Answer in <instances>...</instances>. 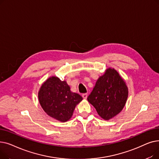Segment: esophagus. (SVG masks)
Listing matches in <instances>:
<instances>
[{
  "label": "esophagus",
  "mask_w": 159,
  "mask_h": 159,
  "mask_svg": "<svg viewBox=\"0 0 159 159\" xmlns=\"http://www.w3.org/2000/svg\"><path fill=\"white\" fill-rule=\"evenodd\" d=\"M87 97H88V94L87 93L82 94V97H83V98H84V99H86Z\"/></svg>",
  "instance_id": "esophagus-1"
}]
</instances>
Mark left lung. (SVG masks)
Here are the masks:
<instances>
[{"label": "left lung", "mask_w": 159, "mask_h": 159, "mask_svg": "<svg viewBox=\"0 0 159 159\" xmlns=\"http://www.w3.org/2000/svg\"><path fill=\"white\" fill-rule=\"evenodd\" d=\"M128 97L126 82L116 70L108 68L97 79L88 101L102 119L109 120L123 110Z\"/></svg>", "instance_id": "obj_1"}]
</instances>
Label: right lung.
Wrapping results in <instances>:
<instances>
[{
    "label": "right lung",
    "instance_id": "1",
    "mask_svg": "<svg viewBox=\"0 0 159 159\" xmlns=\"http://www.w3.org/2000/svg\"><path fill=\"white\" fill-rule=\"evenodd\" d=\"M39 103L45 113L52 118L65 122L73 115L82 97L73 93L66 80L56 76L49 77L41 85L38 93Z\"/></svg>",
    "mask_w": 159,
    "mask_h": 159
}]
</instances>
